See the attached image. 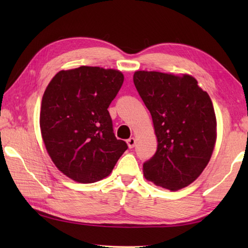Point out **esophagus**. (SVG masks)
Here are the masks:
<instances>
[{
  "mask_svg": "<svg viewBox=\"0 0 248 248\" xmlns=\"http://www.w3.org/2000/svg\"><path fill=\"white\" fill-rule=\"evenodd\" d=\"M135 143H136V140L134 138H130L128 140H127V144L129 146V148H133V147L135 146Z\"/></svg>",
  "mask_w": 248,
  "mask_h": 248,
  "instance_id": "obj_1",
  "label": "esophagus"
}]
</instances>
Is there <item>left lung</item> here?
<instances>
[{
	"instance_id": "obj_1",
	"label": "left lung",
	"mask_w": 248,
	"mask_h": 248,
	"mask_svg": "<svg viewBox=\"0 0 248 248\" xmlns=\"http://www.w3.org/2000/svg\"><path fill=\"white\" fill-rule=\"evenodd\" d=\"M133 82L157 140L155 155L143 165L145 178L170 191L189 186L208 165L217 143L211 98L186 73L139 70Z\"/></svg>"
}]
</instances>
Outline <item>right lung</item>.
Returning a JSON list of instances; mask_svg holds the SVG:
<instances>
[{
  "label": "right lung",
  "instance_id": "obj_1",
  "mask_svg": "<svg viewBox=\"0 0 248 248\" xmlns=\"http://www.w3.org/2000/svg\"><path fill=\"white\" fill-rule=\"evenodd\" d=\"M123 72L81 66L52 78L41 100V138L61 172L78 183L109 176L127 150L113 132L108 105L124 83Z\"/></svg>",
  "mask_w": 248,
  "mask_h": 248
}]
</instances>
